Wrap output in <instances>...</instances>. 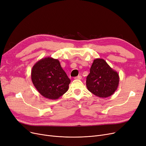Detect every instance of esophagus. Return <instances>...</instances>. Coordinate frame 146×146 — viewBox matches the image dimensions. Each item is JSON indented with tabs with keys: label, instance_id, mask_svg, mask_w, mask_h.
<instances>
[{
	"label": "esophagus",
	"instance_id": "esophagus-1",
	"mask_svg": "<svg viewBox=\"0 0 146 146\" xmlns=\"http://www.w3.org/2000/svg\"><path fill=\"white\" fill-rule=\"evenodd\" d=\"M82 76H77V77H75L74 78V79H79V80H80L81 79H82Z\"/></svg>",
	"mask_w": 146,
	"mask_h": 146
}]
</instances>
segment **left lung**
I'll use <instances>...</instances> for the list:
<instances>
[{
  "label": "left lung",
  "instance_id": "1",
  "mask_svg": "<svg viewBox=\"0 0 146 146\" xmlns=\"http://www.w3.org/2000/svg\"><path fill=\"white\" fill-rule=\"evenodd\" d=\"M86 83L88 91L95 96L107 98L117 90L119 76L104 60L96 58L91 66Z\"/></svg>",
  "mask_w": 146,
  "mask_h": 146
}]
</instances>
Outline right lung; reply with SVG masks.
Returning a JSON list of instances; mask_svg holds the SVG:
<instances>
[{
    "instance_id": "right-lung-1",
    "label": "right lung",
    "mask_w": 146,
    "mask_h": 146,
    "mask_svg": "<svg viewBox=\"0 0 146 146\" xmlns=\"http://www.w3.org/2000/svg\"><path fill=\"white\" fill-rule=\"evenodd\" d=\"M31 78L37 91L50 100L58 99L65 94L70 83L59 60L49 56L35 63L31 69Z\"/></svg>"
}]
</instances>
